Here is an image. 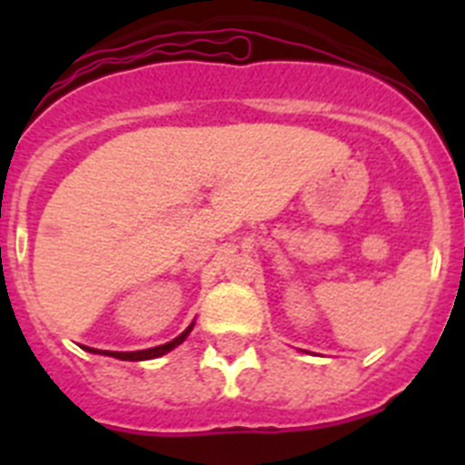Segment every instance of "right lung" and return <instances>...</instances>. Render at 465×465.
<instances>
[{
  "label": "right lung",
  "instance_id": "add662e5",
  "mask_svg": "<svg viewBox=\"0 0 465 465\" xmlns=\"http://www.w3.org/2000/svg\"><path fill=\"white\" fill-rule=\"evenodd\" d=\"M193 323L186 328V331L179 335V338H174L172 342L167 344H160V347H153V349H142V351H100V349H88V351H93V354H106V356H114V359H121V361H146V359H158V356L167 354V351H172L174 347H179V344L186 340V335L191 332Z\"/></svg>",
  "mask_w": 465,
  "mask_h": 465
}]
</instances>
